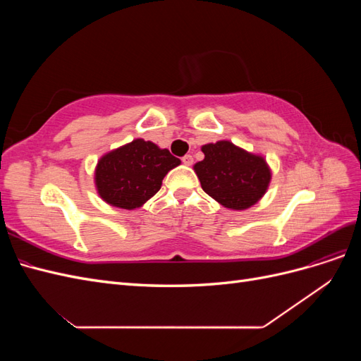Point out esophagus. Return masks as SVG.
<instances>
[{"label":"esophagus","instance_id":"esophagus-1","mask_svg":"<svg viewBox=\"0 0 361 361\" xmlns=\"http://www.w3.org/2000/svg\"><path fill=\"white\" fill-rule=\"evenodd\" d=\"M182 162L185 164V166H191V164L194 162V158H192L191 155H185V157L182 158Z\"/></svg>","mask_w":361,"mask_h":361}]
</instances>
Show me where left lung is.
<instances>
[{"instance_id": "8db88e82", "label": "left lung", "mask_w": 361, "mask_h": 361, "mask_svg": "<svg viewBox=\"0 0 361 361\" xmlns=\"http://www.w3.org/2000/svg\"><path fill=\"white\" fill-rule=\"evenodd\" d=\"M204 159L194 166L202 188L228 209L243 211L265 194L271 171L262 157L251 155L231 141L202 147Z\"/></svg>"}]
</instances>
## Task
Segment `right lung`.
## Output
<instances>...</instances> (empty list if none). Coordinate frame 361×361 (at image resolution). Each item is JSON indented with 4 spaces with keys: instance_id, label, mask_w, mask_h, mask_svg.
I'll use <instances>...</instances> for the list:
<instances>
[{
    "instance_id": "1",
    "label": "right lung",
    "mask_w": 361,
    "mask_h": 361,
    "mask_svg": "<svg viewBox=\"0 0 361 361\" xmlns=\"http://www.w3.org/2000/svg\"><path fill=\"white\" fill-rule=\"evenodd\" d=\"M180 159L152 141L134 140L101 158L96 167V187L101 197L123 209L140 207L155 195L166 174Z\"/></svg>"
}]
</instances>
